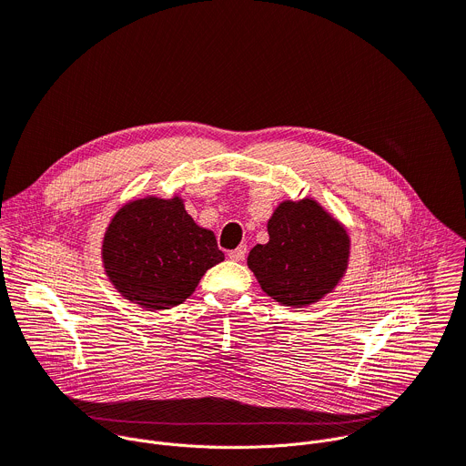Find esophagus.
I'll use <instances>...</instances> for the list:
<instances>
[{"instance_id":"1","label":"esophagus","mask_w":466,"mask_h":466,"mask_svg":"<svg viewBox=\"0 0 466 466\" xmlns=\"http://www.w3.org/2000/svg\"><path fill=\"white\" fill-rule=\"evenodd\" d=\"M245 256H247V245H239L238 248H234V250L228 252V258L234 259V261H243Z\"/></svg>"}]
</instances>
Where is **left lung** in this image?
Listing matches in <instances>:
<instances>
[{
    "label": "left lung",
    "mask_w": 466,
    "mask_h": 466,
    "mask_svg": "<svg viewBox=\"0 0 466 466\" xmlns=\"http://www.w3.org/2000/svg\"><path fill=\"white\" fill-rule=\"evenodd\" d=\"M268 232L269 241L252 247L247 265L277 302L311 306L345 277L350 236L315 198L282 201L268 221Z\"/></svg>",
    "instance_id": "1"
}]
</instances>
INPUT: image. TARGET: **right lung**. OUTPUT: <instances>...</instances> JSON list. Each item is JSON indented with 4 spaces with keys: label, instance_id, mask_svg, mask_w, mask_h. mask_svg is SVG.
Segmentation results:
<instances>
[{
    "label": "right lung",
    "instance_id": "add662e5",
    "mask_svg": "<svg viewBox=\"0 0 466 466\" xmlns=\"http://www.w3.org/2000/svg\"><path fill=\"white\" fill-rule=\"evenodd\" d=\"M101 259L121 297L158 311L182 304L225 254L214 232L186 212L182 197L146 195L114 214L103 236Z\"/></svg>",
    "mask_w": 466,
    "mask_h": 466
}]
</instances>
